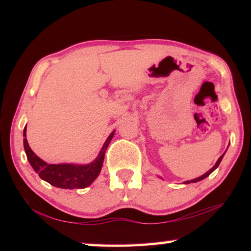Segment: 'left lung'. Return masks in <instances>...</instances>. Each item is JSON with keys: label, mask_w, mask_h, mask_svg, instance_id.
Listing matches in <instances>:
<instances>
[{"label": "left lung", "mask_w": 251, "mask_h": 251, "mask_svg": "<svg viewBox=\"0 0 251 251\" xmlns=\"http://www.w3.org/2000/svg\"><path fill=\"white\" fill-rule=\"evenodd\" d=\"M225 152H226V151H225ZM225 152H224V154L222 155V156H220L219 157V158H218V160L217 161H216V164L214 165V167H212L211 169H209V171H208L206 174H203V175L202 176H201V177H198V178H195V179H193V180H187V181H185L184 182V184H190V182H197V181H201V180H202V179H205V178L206 177H208V176H209L210 175V174L212 173V172H214L215 171V169L216 168H217L218 166H219V164H220V161H222V159H223V157H224V155H225Z\"/></svg>", "instance_id": "8db88e82"}]
</instances>
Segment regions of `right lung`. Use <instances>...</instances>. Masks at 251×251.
Returning a JSON list of instances; mask_svg holds the SVG:
<instances>
[{
    "label": "right lung",
    "instance_id": "obj_1",
    "mask_svg": "<svg viewBox=\"0 0 251 251\" xmlns=\"http://www.w3.org/2000/svg\"><path fill=\"white\" fill-rule=\"evenodd\" d=\"M24 150L26 152L28 163L31 164L35 173L39 174L42 179L48 181L54 187L63 189H76L85 188L90 186L100 175L105 157V151L107 150L110 141H112L114 131L106 139L99 156L95 160L87 165L76 164H48L43 159L37 157L28 146L26 137V126L23 131Z\"/></svg>",
    "mask_w": 251,
    "mask_h": 251
}]
</instances>
